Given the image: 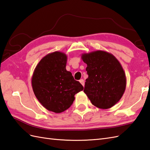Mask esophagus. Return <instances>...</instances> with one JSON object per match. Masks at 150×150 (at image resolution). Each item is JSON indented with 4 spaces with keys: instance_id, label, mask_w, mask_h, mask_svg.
Listing matches in <instances>:
<instances>
[{
    "instance_id": "1",
    "label": "esophagus",
    "mask_w": 150,
    "mask_h": 150,
    "mask_svg": "<svg viewBox=\"0 0 150 150\" xmlns=\"http://www.w3.org/2000/svg\"><path fill=\"white\" fill-rule=\"evenodd\" d=\"M79 82H80V83H81V85H82L83 86H85V82H84V80H83V79H80V80H79Z\"/></svg>"
}]
</instances>
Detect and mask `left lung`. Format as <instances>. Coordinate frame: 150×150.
Segmentation results:
<instances>
[{
    "label": "left lung",
    "mask_w": 150,
    "mask_h": 150,
    "mask_svg": "<svg viewBox=\"0 0 150 150\" xmlns=\"http://www.w3.org/2000/svg\"><path fill=\"white\" fill-rule=\"evenodd\" d=\"M88 78L84 92L95 106L111 108L121 99L126 88L125 73L121 64L112 54L97 50L83 53Z\"/></svg>",
    "instance_id": "8db88e82"
}]
</instances>
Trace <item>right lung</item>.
Returning a JSON list of instances; mask_svg holds the SVG:
<instances>
[{
    "instance_id": "right-lung-1",
    "label": "right lung",
    "mask_w": 150,
    "mask_h": 150,
    "mask_svg": "<svg viewBox=\"0 0 150 150\" xmlns=\"http://www.w3.org/2000/svg\"><path fill=\"white\" fill-rule=\"evenodd\" d=\"M67 57L60 52L46 54L35 67L32 86L36 98L50 111L60 113L74 102L75 94L83 90L72 73L66 70Z\"/></svg>"
}]
</instances>
